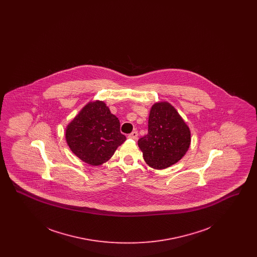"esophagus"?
Here are the masks:
<instances>
[{
	"mask_svg": "<svg viewBox=\"0 0 257 257\" xmlns=\"http://www.w3.org/2000/svg\"><path fill=\"white\" fill-rule=\"evenodd\" d=\"M138 132L137 131H133L131 134L128 136L129 139H132V140H137L138 139Z\"/></svg>",
	"mask_w": 257,
	"mask_h": 257,
	"instance_id": "obj_1",
	"label": "esophagus"
}]
</instances>
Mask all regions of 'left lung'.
<instances>
[{
    "mask_svg": "<svg viewBox=\"0 0 257 257\" xmlns=\"http://www.w3.org/2000/svg\"><path fill=\"white\" fill-rule=\"evenodd\" d=\"M147 165L164 170L182 159L191 145V131L168 102L155 103L148 118V133L138 141Z\"/></svg>",
    "mask_w": 257,
    "mask_h": 257,
    "instance_id": "obj_1",
    "label": "left lung"
}]
</instances>
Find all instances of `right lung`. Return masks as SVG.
<instances>
[{
    "instance_id": "1",
    "label": "right lung",
    "mask_w": 257,
    "mask_h": 257,
    "mask_svg": "<svg viewBox=\"0 0 257 257\" xmlns=\"http://www.w3.org/2000/svg\"><path fill=\"white\" fill-rule=\"evenodd\" d=\"M65 139L78 158L99 166L110 159L126 137L120 133L118 118L103 101H95L87 103L67 125Z\"/></svg>"
}]
</instances>
